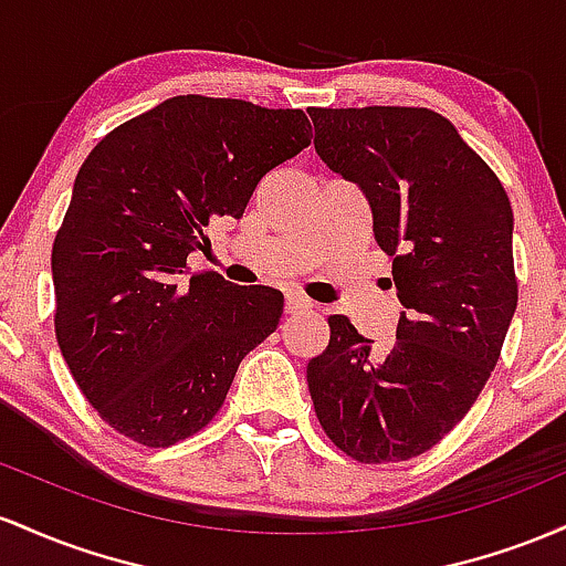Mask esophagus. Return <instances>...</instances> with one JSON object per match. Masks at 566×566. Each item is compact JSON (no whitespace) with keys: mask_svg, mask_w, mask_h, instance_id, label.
I'll use <instances>...</instances> for the list:
<instances>
[{"mask_svg":"<svg viewBox=\"0 0 566 566\" xmlns=\"http://www.w3.org/2000/svg\"><path fill=\"white\" fill-rule=\"evenodd\" d=\"M313 307V302L307 300V296L296 294V291H291V294H285V313H304V310Z\"/></svg>","mask_w":566,"mask_h":566,"instance_id":"1","label":"esophagus"}]
</instances>
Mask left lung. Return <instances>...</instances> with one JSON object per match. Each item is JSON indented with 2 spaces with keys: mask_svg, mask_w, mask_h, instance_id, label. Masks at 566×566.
Masks as SVG:
<instances>
[{
  "mask_svg": "<svg viewBox=\"0 0 566 566\" xmlns=\"http://www.w3.org/2000/svg\"><path fill=\"white\" fill-rule=\"evenodd\" d=\"M321 160L358 184L403 313L374 350L350 317L307 364L334 447L366 465L433 449L484 390L516 313L513 211L494 170L422 106L307 109Z\"/></svg>",
  "mask_w": 566,
  "mask_h": 566,
  "instance_id": "left-lung-1",
  "label": "left lung"
}]
</instances>
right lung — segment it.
<instances>
[{"mask_svg":"<svg viewBox=\"0 0 566 566\" xmlns=\"http://www.w3.org/2000/svg\"><path fill=\"white\" fill-rule=\"evenodd\" d=\"M302 109L176 95L106 133L53 243L55 339L117 433L174 447L213 420L240 360L277 328L283 294L187 281L213 216L240 219L272 168L310 146Z\"/></svg>","mask_w":566,"mask_h":566,"instance_id":"1","label":"right lung"}]
</instances>
